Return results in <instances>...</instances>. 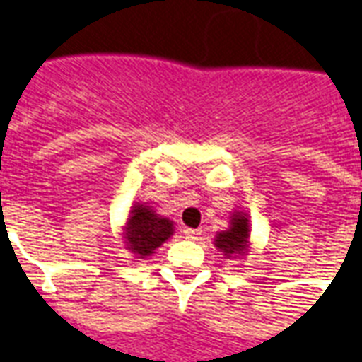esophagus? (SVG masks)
<instances>
[{"label":"esophagus","instance_id":"1","mask_svg":"<svg viewBox=\"0 0 362 362\" xmlns=\"http://www.w3.org/2000/svg\"><path fill=\"white\" fill-rule=\"evenodd\" d=\"M184 234H186L187 240H197V238L201 236V230H199V228H186Z\"/></svg>","mask_w":362,"mask_h":362}]
</instances>
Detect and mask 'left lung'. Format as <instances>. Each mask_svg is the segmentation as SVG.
Instances as JSON below:
<instances>
[{"label":"left lung","mask_w":362,"mask_h":362,"mask_svg":"<svg viewBox=\"0 0 362 362\" xmlns=\"http://www.w3.org/2000/svg\"><path fill=\"white\" fill-rule=\"evenodd\" d=\"M249 236H251V225L247 214L234 211L230 217V227L216 236V247L225 255V258L243 257L249 249Z\"/></svg>","instance_id":"obj_1"}]
</instances>
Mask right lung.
<instances>
[{
    "label": "right lung",
    "instance_id": "1",
    "mask_svg": "<svg viewBox=\"0 0 362 362\" xmlns=\"http://www.w3.org/2000/svg\"><path fill=\"white\" fill-rule=\"evenodd\" d=\"M175 227L169 217L156 214L152 206L135 202L124 227L126 249H130L135 258L151 257L161 243L173 236Z\"/></svg>",
    "mask_w": 362,
    "mask_h": 362
}]
</instances>
